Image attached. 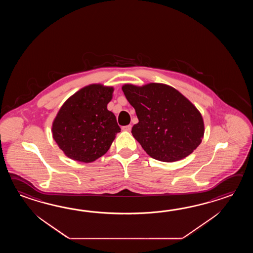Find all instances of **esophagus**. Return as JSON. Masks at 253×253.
<instances>
[{
    "mask_svg": "<svg viewBox=\"0 0 253 253\" xmlns=\"http://www.w3.org/2000/svg\"><path fill=\"white\" fill-rule=\"evenodd\" d=\"M131 128H132V126H131V125H127V126H122V130H124V131H130Z\"/></svg>",
    "mask_w": 253,
    "mask_h": 253,
    "instance_id": "34e87169",
    "label": "esophagus"
}]
</instances>
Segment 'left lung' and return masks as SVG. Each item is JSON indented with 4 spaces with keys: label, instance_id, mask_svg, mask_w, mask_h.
<instances>
[{
    "label": "left lung",
    "instance_id": "8db88e82",
    "mask_svg": "<svg viewBox=\"0 0 253 253\" xmlns=\"http://www.w3.org/2000/svg\"><path fill=\"white\" fill-rule=\"evenodd\" d=\"M138 123L132 134L154 159L175 162L192 154L205 134L197 108L172 86L150 83L122 86Z\"/></svg>",
    "mask_w": 253,
    "mask_h": 253
}]
</instances>
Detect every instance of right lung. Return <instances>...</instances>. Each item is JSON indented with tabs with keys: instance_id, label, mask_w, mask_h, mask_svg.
<instances>
[{
	"instance_id": "right-lung-1",
	"label": "right lung",
	"mask_w": 253,
	"mask_h": 253,
	"mask_svg": "<svg viewBox=\"0 0 253 253\" xmlns=\"http://www.w3.org/2000/svg\"><path fill=\"white\" fill-rule=\"evenodd\" d=\"M113 87L85 86L63 104L52 125L55 142L76 161H95L108 152L120 132L116 117L107 106Z\"/></svg>"
}]
</instances>
